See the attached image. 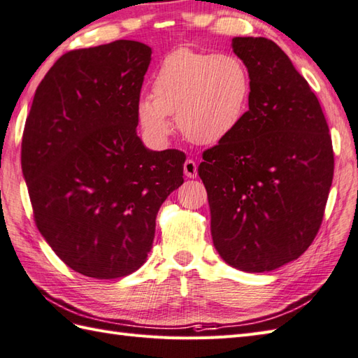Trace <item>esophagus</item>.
Returning <instances> with one entry per match:
<instances>
[{
	"instance_id": "obj_1",
	"label": "esophagus",
	"mask_w": 358,
	"mask_h": 358,
	"mask_svg": "<svg viewBox=\"0 0 358 358\" xmlns=\"http://www.w3.org/2000/svg\"><path fill=\"white\" fill-rule=\"evenodd\" d=\"M196 173H199V167H196V163L194 159H186L185 163V175L187 178H195Z\"/></svg>"
}]
</instances>
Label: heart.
Returning a JSON list of instances; mask_svg holds the SVG:
<instances>
[{
	"instance_id": "obj_1",
	"label": "heart",
	"mask_w": 358,
	"mask_h": 358,
	"mask_svg": "<svg viewBox=\"0 0 358 358\" xmlns=\"http://www.w3.org/2000/svg\"><path fill=\"white\" fill-rule=\"evenodd\" d=\"M250 96L246 64L231 53L181 48L166 55L150 81V96L135 104V117L152 143L169 138L175 115L178 131L196 144L227 138L245 118Z\"/></svg>"
}]
</instances>
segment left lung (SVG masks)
<instances>
[{
	"label": "left lung",
	"mask_w": 358,
	"mask_h": 358,
	"mask_svg": "<svg viewBox=\"0 0 358 358\" xmlns=\"http://www.w3.org/2000/svg\"><path fill=\"white\" fill-rule=\"evenodd\" d=\"M250 75L249 110L235 131L203 152L217 252L235 269L268 272L299 258L320 229L334 177L322 106L278 45L235 36Z\"/></svg>",
	"instance_id": "8db88e82"
}]
</instances>
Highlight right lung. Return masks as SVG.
Listing matches in <instances>:
<instances>
[{
  "instance_id": "obj_1",
  "label": "right lung",
  "mask_w": 358,
  "mask_h": 358,
  "mask_svg": "<svg viewBox=\"0 0 358 358\" xmlns=\"http://www.w3.org/2000/svg\"><path fill=\"white\" fill-rule=\"evenodd\" d=\"M150 55L131 40L67 52L40 83L26 120L21 167L36 227L86 277L138 269L159 206L185 181L183 152L150 150L136 135Z\"/></svg>"
}]
</instances>
